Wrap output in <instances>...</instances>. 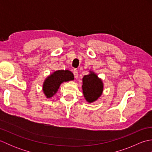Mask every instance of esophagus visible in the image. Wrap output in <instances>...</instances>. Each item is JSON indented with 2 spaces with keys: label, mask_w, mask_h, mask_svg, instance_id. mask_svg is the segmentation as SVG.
Returning <instances> with one entry per match:
<instances>
[{
  "label": "esophagus",
  "mask_w": 152,
  "mask_h": 152,
  "mask_svg": "<svg viewBox=\"0 0 152 152\" xmlns=\"http://www.w3.org/2000/svg\"><path fill=\"white\" fill-rule=\"evenodd\" d=\"M73 74H74V78H75L76 79L78 78V70H76V69H74V70H73Z\"/></svg>",
  "instance_id": "esophagus-1"
}]
</instances>
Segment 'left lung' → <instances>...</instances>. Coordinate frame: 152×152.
<instances>
[{"mask_svg":"<svg viewBox=\"0 0 152 152\" xmlns=\"http://www.w3.org/2000/svg\"><path fill=\"white\" fill-rule=\"evenodd\" d=\"M82 81L83 93L87 101L94 102L101 96L103 91V83L94 72L90 71L89 74L83 76Z\"/></svg>","mask_w":152,"mask_h":152,"instance_id":"left-lung-1","label":"left lung"}]
</instances>
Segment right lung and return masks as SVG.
<instances>
[{
    "mask_svg": "<svg viewBox=\"0 0 152 152\" xmlns=\"http://www.w3.org/2000/svg\"><path fill=\"white\" fill-rule=\"evenodd\" d=\"M74 80V75L70 70H57L45 80L43 91L47 98H50L57 93L61 83Z\"/></svg>",
    "mask_w": 152,
    "mask_h": 152,
    "instance_id": "add662e5",
    "label": "right lung"
}]
</instances>
